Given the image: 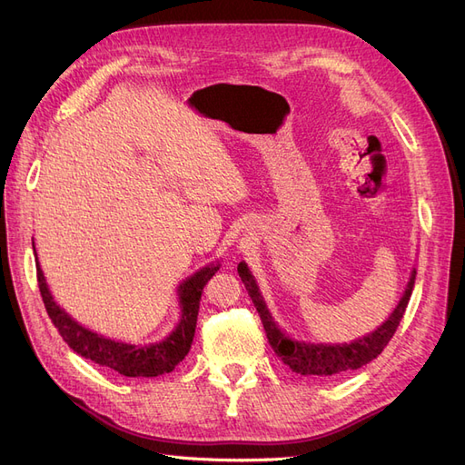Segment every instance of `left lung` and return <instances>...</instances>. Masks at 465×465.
I'll list each match as a JSON object with an SVG mask.
<instances>
[{
	"label": "left lung",
	"instance_id": "left-lung-1",
	"mask_svg": "<svg viewBox=\"0 0 465 465\" xmlns=\"http://www.w3.org/2000/svg\"><path fill=\"white\" fill-rule=\"evenodd\" d=\"M238 275H241L250 299L256 306V311L263 323L267 341H270L275 355L283 361L292 372L302 374V376H322V378H331L337 374H343L347 371H357L382 353L384 347L390 343L393 333H396L400 326L415 285V270H413L410 283H407V289L396 311H393V314L382 323V326H380L376 331L369 333L367 337H362V340L353 343H343V345H314V343L292 341L275 326V322L272 320L270 312H267L263 299L260 297L256 281L250 275L244 262L238 263Z\"/></svg>",
	"mask_w": 465,
	"mask_h": 465
}]
</instances>
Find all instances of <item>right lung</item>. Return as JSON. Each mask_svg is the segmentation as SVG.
Segmentation results:
<instances>
[{
    "label": "right lung",
    "instance_id": "add662e5",
    "mask_svg": "<svg viewBox=\"0 0 465 465\" xmlns=\"http://www.w3.org/2000/svg\"><path fill=\"white\" fill-rule=\"evenodd\" d=\"M219 265H207L180 285L178 289L180 304H182L180 323L164 341L145 345V347L112 341L103 335L93 333L83 326H79L75 320L69 318L62 308L54 302L40 267H36V279H38L42 302H45V308L52 323L64 337V341L72 347L75 353L96 364H101V367L116 371L124 376L149 378V376H161L166 372H173L176 364L184 361V357L188 355L193 341V333H195V322H198L203 287L207 285V281L215 275Z\"/></svg>",
    "mask_w": 465,
    "mask_h": 465
}]
</instances>
